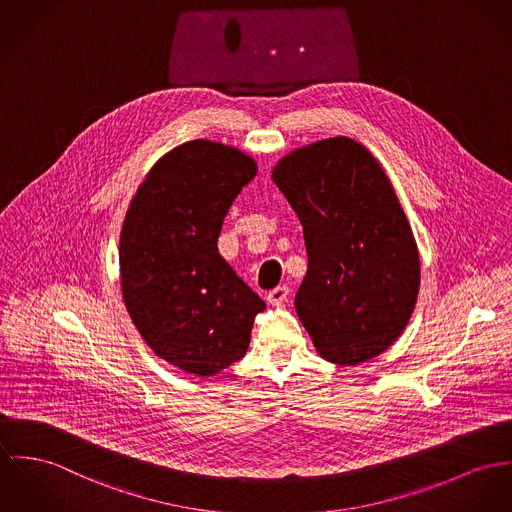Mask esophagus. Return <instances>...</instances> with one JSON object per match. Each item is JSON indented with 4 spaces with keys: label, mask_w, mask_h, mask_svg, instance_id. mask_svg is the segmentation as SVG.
Masks as SVG:
<instances>
[{
    "label": "esophagus",
    "mask_w": 512,
    "mask_h": 512,
    "mask_svg": "<svg viewBox=\"0 0 512 512\" xmlns=\"http://www.w3.org/2000/svg\"><path fill=\"white\" fill-rule=\"evenodd\" d=\"M288 292H290V288L280 284V286H276L267 294V300H269V304H275V306L276 304H282L288 298Z\"/></svg>",
    "instance_id": "1"
}]
</instances>
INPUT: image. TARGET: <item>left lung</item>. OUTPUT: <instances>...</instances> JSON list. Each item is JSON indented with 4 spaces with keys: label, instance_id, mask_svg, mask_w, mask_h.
Segmentation results:
<instances>
[{
    "label": "left lung",
    "instance_id": "1",
    "mask_svg": "<svg viewBox=\"0 0 512 512\" xmlns=\"http://www.w3.org/2000/svg\"><path fill=\"white\" fill-rule=\"evenodd\" d=\"M273 179L304 226L308 273L294 304L317 353L343 366L384 353L413 314L421 275L386 173L339 136L292 152Z\"/></svg>",
    "mask_w": 512,
    "mask_h": 512
}]
</instances>
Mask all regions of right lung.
<instances>
[{
    "label": "right lung",
    "instance_id": "1",
    "mask_svg": "<svg viewBox=\"0 0 512 512\" xmlns=\"http://www.w3.org/2000/svg\"><path fill=\"white\" fill-rule=\"evenodd\" d=\"M255 175L236 148L187 142L152 167L122 224L126 310L154 353L197 376L243 358L267 308L218 253L224 218Z\"/></svg>",
    "mask_w": 512,
    "mask_h": 512
}]
</instances>
